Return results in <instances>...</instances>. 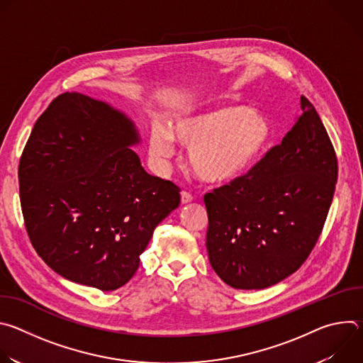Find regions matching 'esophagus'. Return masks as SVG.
Returning a JSON list of instances; mask_svg holds the SVG:
<instances>
[{
	"mask_svg": "<svg viewBox=\"0 0 363 363\" xmlns=\"http://www.w3.org/2000/svg\"><path fill=\"white\" fill-rule=\"evenodd\" d=\"M192 201V194H189L188 191H182L181 192V202L182 203H188Z\"/></svg>",
	"mask_w": 363,
	"mask_h": 363,
	"instance_id": "esophagus-1",
	"label": "esophagus"
}]
</instances>
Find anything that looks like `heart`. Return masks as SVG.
Returning <instances> with one entry per match:
<instances>
[{
	"mask_svg": "<svg viewBox=\"0 0 363 363\" xmlns=\"http://www.w3.org/2000/svg\"><path fill=\"white\" fill-rule=\"evenodd\" d=\"M272 138L269 119L242 105H228L175 118L168 129L153 126L150 155L160 161L174 157V140L189 147L194 172L208 182H225L250 171Z\"/></svg>",
	"mask_w": 363,
	"mask_h": 363,
	"instance_id": "1",
	"label": "heart"
}]
</instances>
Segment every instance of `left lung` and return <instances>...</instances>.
<instances>
[{
  "label": "left lung",
  "mask_w": 363,
  "mask_h": 363,
  "mask_svg": "<svg viewBox=\"0 0 363 363\" xmlns=\"http://www.w3.org/2000/svg\"><path fill=\"white\" fill-rule=\"evenodd\" d=\"M245 175L203 195L206 250L220 279L240 290L270 287L307 260L335 194L337 160L315 106Z\"/></svg>",
  "instance_id": "left-lung-1"
}]
</instances>
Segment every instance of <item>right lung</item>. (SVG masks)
Segmentation results:
<instances>
[{
	"label": "right lung",
	"mask_w": 363,
	"mask_h": 363,
	"mask_svg": "<svg viewBox=\"0 0 363 363\" xmlns=\"http://www.w3.org/2000/svg\"><path fill=\"white\" fill-rule=\"evenodd\" d=\"M135 125L108 103L63 93L37 119L18 165L30 241L62 277L111 291L136 273L179 186L149 175L128 146Z\"/></svg>",
	"instance_id": "right-lung-1"
}]
</instances>
